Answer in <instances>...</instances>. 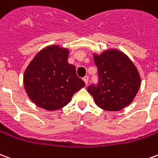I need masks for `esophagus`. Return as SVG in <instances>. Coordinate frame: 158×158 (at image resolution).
Returning <instances> with one entry per match:
<instances>
[{
  "mask_svg": "<svg viewBox=\"0 0 158 158\" xmlns=\"http://www.w3.org/2000/svg\"><path fill=\"white\" fill-rule=\"evenodd\" d=\"M83 79H84V81H85V84H88V80H89V77H88V76H85V77H84V78H83Z\"/></svg>",
  "mask_w": 158,
  "mask_h": 158,
  "instance_id": "esophagus-1",
  "label": "esophagus"
}]
</instances>
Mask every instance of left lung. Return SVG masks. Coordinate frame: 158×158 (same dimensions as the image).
<instances>
[{
  "label": "left lung",
  "mask_w": 158,
  "mask_h": 158,
  "mask_svg": "<svg viewBox=\"0 0 158 158\" xmlns=\"http://www.w3.org/2000/svg\"><path fill=\"white\" fill-rule=\"evenodd\" d=\"M98 70V84L87 90L96 104L107 111H119L133 102L140 87L138 69L124 53L117 49L94 54Z\"/></svg>",
  "instance_id": "left-lung-1"
}]
</instances>
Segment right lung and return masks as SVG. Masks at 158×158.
Segmentation results:
<instances>
[{"instance_id": "add662e5", "label": "right lung", "mask_w": 158, "mask_h": 158, "mask_svg": "<svg viewBox=\"0 0 158 158\" xmlns=\"http://www.w3.org/2000/svg\"><path fill=\"white\" fill-rule=\"evenodd\" d=\"M69 50L58 45L43 48L24 73V86L30 99L46 110L63 108L85 85L68 61Z\"/></svg>"}]
</instances>
